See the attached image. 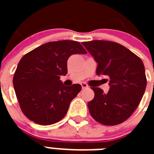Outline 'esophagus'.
<instances>
[{"label":"esophagus","mask_w":154,"mask_h":154,"mask_svg":"<svg viewBox=\"0 0 154 154\" xmlns=\"http://www.w3.org/2000/svg\"><path fill=\"white\" fill-rule=\"evenodd\" d=\"M81 85H82V89L88 88V85H87L86 83H85V82H82Z\"/></svg>","instance_id":"1"}]
</instances>
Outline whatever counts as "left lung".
<instances>
[{
    "mask_svg": "<svg viewBox=\"0 0 154 154\" xmlns=\"http://www.w3.org/2000/svg\"><path fill=\"white\" fill-rule=\"evenodd\" d=\"M98 63L96 74L109 77L106 94L93 88L95 96L88 103L92 117L106 126H115L126 121L136 110L146 86L142 60L122 45L109 41L82 42Z\"/></svg>",
    "mask_w": 154,
    "mask_h": 154,
    "instance_id": "obj_1",
    "label": "left lung"
}]
</instances>
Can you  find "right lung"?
Returning a JSON list of instances; mask_svg holds the SVG:
<instances>
[{"label": "right lung", "instance_id": "right-lung-1", "mask_svg": "<svg viewBox=\"0 0 154 154\" xmlns=\"http://www.w3.org/2000/svg\"><path fill=\"white\" fill-rule=\"evenodd\" d=\"M86 53L79 42L63 40L48 42L21 58L14 75L13 85L27 118L47 126L66 115L82 86H65L59 80L60 76L67 74V60L71 55Z\"/></svg>", "mask_w": 154, "mask_h": 154}]
</instances>
